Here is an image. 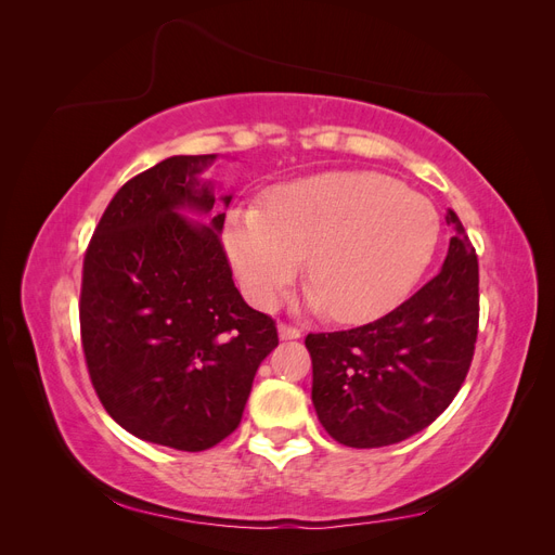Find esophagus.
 <instances>
[{"label": "esophagus", "instance_id": "esophagus-1", "mask_svg": "<svg viewBox=\"0 0 555 555\" xmlns=\"http://www.w3.org/2000/svg\"><path fill=\"white\" fill-rule=\"evenodd\" d=\"M278 333H280V340H298L300 338V331L289 324H278Z\"/></svg>", "mask_w": 555, "mask_h": 555}]
</instances>
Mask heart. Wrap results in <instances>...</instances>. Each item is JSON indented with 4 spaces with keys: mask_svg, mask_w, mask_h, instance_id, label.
Masks as SVG:
<instances>
[{
    "mask_svg": "<svg viewBox=\"0 0 555 555\" xmlns=\"http://www.w3.org/2000/svg\"><path fill=\"white\" fill-rule=\"evenodd\" d=\"M440 215L428 198L382 173L298 180L268 194L266 210L236 208L224 243L251 304L271 308L304 268V306L338 322H371L398 308L438 249Z\"/></svg>",
    "mask_w": 555,
    "mask_h": 555,
    "instance_id": "b5f03b06",
    "label": "heart"
}]
</instances>
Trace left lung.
Instances as JSON below:
<instances>
[{
	"label": "left lung",
	"mask_w": 555,
	"mask_h": 555,
	"mask_svg": "<svg viewBox=\"0 0 555 555\" xmlns=\"http://www.w3.org/2000/svg\"><path fill=\"white\" fill-rule=\"evenodd\" d=\"M442 271L373 324L310 333L312 405L333 440L389 447L430 426L459 393L475 354L479 266L459 215Z\"/></svg>",
	"instance_id": "1"
}]
</instances>
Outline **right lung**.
Returning <instances> with one entry per match:
<instances>
[{"label":"right lung","mask_w":555,"mask_h":555,"mask_svg":"<svg viewBox=\"0 0 555 555\" xmlns=\"http://www.w3.org/2000/svg\"><path fill=\"white\" fill-rule=\"evenodd\" d=\"M215 159L176 155L122 184L82 263L80 335L99 400L127 433L178 451L238 428L278 347L273 319L233 284L227 212L212 210L233 194L215 196L201 178Z\"/></svg>","instance_id":"add662e5"}]
</instances>
